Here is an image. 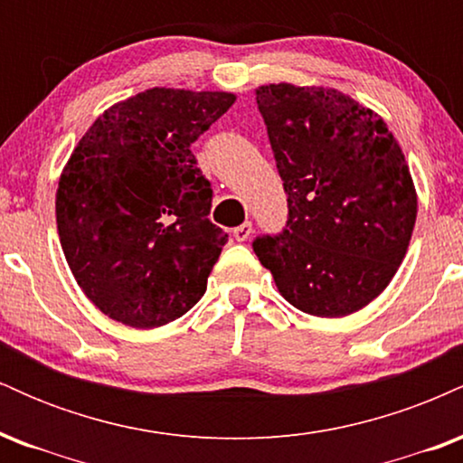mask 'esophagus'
I'll list each match as a JSON object with an SVG mask.
<instances>
[{
	"label": "esophagus",
	"instance_id": "34e87169",
	"mask_svg": "<svg viewBox=\"0 0 463 463\" xmlns=\"http://www.w3.org/2000/svg\"><path fill=\"white\" fill-rule=\"evenodd\" d=\"M232 235H235L237 241H248V237L252 235V224H250V222H243L241 226H237L235 231H232Z\"/></svg>",
	"mask_w": 463,
	"mask_h": 463
}]
</instances>
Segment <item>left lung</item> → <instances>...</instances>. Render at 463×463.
<instances>
[{
    "label": "left lung",
    "instance_id": "left-lung-1",
    "mask_svg": "<svg viewBox=\"0 0 463 463\" xmlns=\"http://www.w3.org/2000/svg\"><path fill=\"white\" fill-rule=\"evenodd\" d=\"M287 194V226L254 239L280 296L317 317L364 309L405 259L418 195L401 146L374 110L337 89H257Z\"/></svg>",
    "mask_w": 463,
    "mask_h": 463
}]
</instances>
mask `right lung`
<instances>
[{
	"label": "right lung",
	"instance_id": "obj_1",
	"mask_svg": "<svg viewBox=\"0 0 463 463\" xmlns=\"http://www.w3.org/2000/svg\"><path fill=\"white\" fill-rule=\"evenodd\" d=\"M226 91L154 87L104 110L62 169L56 224L73 279L113 320L156 328L184 316L228 235L191 152L235 104Z\"/></svg>",
	"mask_w": 463,
	"mask_h": 463
}]
</instances>
